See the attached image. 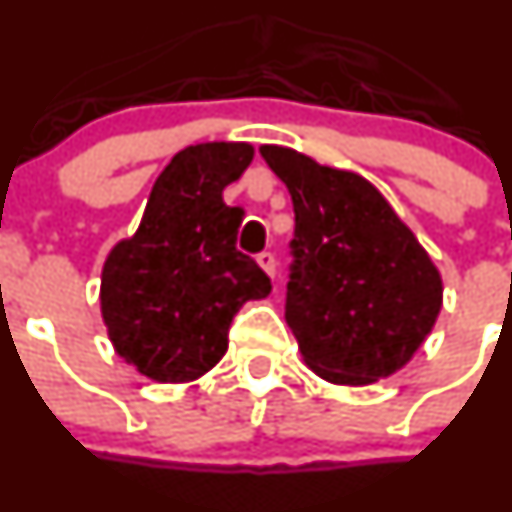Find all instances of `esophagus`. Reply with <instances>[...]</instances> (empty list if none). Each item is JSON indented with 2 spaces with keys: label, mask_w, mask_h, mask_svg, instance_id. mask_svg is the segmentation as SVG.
<instances>
[{
  "label": "esophagus",
  "mask_w": 512,
  "mask_h": 512,
  "mask_svg": "<svg viewBox=\"0 0 512 512\" xmlns=\"http://www.w3.org/2000/svg\"><path fill=\"white\" fill-rule=\"evenodd\" d=\"M258 266L263 268V271L268 273V276L273 278V273H276V258H273V254H268V251H263V254L256 256Z\"/></svg>",
  "instance_id": "obj_1"
}]
</instances>
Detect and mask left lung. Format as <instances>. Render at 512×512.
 <instances>
[{"label": "left lung", "mask_w": 512, "mask_h": 512, "mask_svg": "<svg viewBox=\"0 0 512 512\" xmlns=\"http://www.w3.org/2000/svg\"><path fill=\"white\" fill-rule=\"evenodd\" d=\"M258 151L296 214L286 323L303 363L336 386L393 376L433 331L438 266L371 181L288 146Z\"/></svg>", "instance_id": "1"}]
</instances>
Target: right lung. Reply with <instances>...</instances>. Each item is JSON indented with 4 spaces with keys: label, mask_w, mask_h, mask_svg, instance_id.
<instances>
[{
    "label": "right lung",
    "mask_w": 512,
    "mask_h": 512,
    "mask_svg": "<svg viewBox=\"0 0 512 512\" xmlns=\"http://www.w3.org/2000/svg\"><path fill=\"white\" fill-rule=\"evenodd\" d=\"M254 159L246 141L181 149L154 181L144 216L101 268V318L114 351L156 383H191L229 348V326L271 281L236 251L241 209L224 189Z\"/></svg>",
    "instance_id": "add662e5"
}]
</instances>
